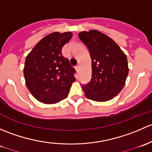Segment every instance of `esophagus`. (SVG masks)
<instances>
[{
	"label": "esophagus",
	"mask_w": 152,
	"mask_h": 152,
	"mask_svg": "<svg viewBox=\"0 0 152 152\" xmlns=\"http://www.w3.org/2000/svg\"><path fill=\"white\" fill-rule=\"evenodd\" d=\"M75 68L77 72H79V69H80V66L79 65H77L75 66Z\"/></svg>",
	"instance_id": "1"
}]
</instances>
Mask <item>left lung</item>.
<instances>
[{
  "instance_id": "left-lung-1",
  "label": "left lung",
  "mask_w": 152,
  "mask_h": 152,
  "mask_svg": "<svg viewBox=\"0 0 152 152\" xmlns=\"http://www.w3.org/2000/svg\"><path fill=\"white\" fill-rule=\"evenodd\" d=\"M91 58V79L83 85L86 96L96 102L112 99L122 90L129 68L126 56L112 39L96 30L78 34Z\"/></svg>"
}]
</instances>
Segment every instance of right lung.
Returning a JSON list of instances; mask_svg holds the SVG:
<instances>
[{
  "mask_svg": "<svg viewBox=\"0 0 152 152\" xmlns=\"http://www.w3.org/2000/svg\"><path fill=\"white\" fill-rule=\"evenodd\" d=\"M72 33L54 32L46 36L28 55L24 73L26 86L38 101L55 104L66 99L75 80V69L61 55Z\"/></svg>",
  "mask_w": 152,
  "mask_h": 152,
  "instance_id": "right-lung-1",
  "label": "right lung"
}]
</instances>
